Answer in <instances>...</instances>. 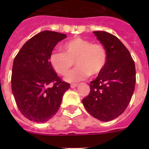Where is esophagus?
<instances>
[{
  "label": "esophagus",
  "instance_id": "esophagus-1",
  "mask_svg": "<svg viewBox=\"0 0 149 149\" xmlns=\"http://www.w3.org/2000/svg\"><path fill=\"white\" fill-rule=\"evenodd\" d=\"M78 86V84H71V88H75Z\"/></svg>",
  "mask_w": 149,
  "mask_h": 149
}]
</instances>
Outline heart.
Listing matches in <instances>:
<instances>
[{
  "label": "heart",
  "mask_w": 149,
  "mask_h": 149,
  "mask_svg": "<svg viewBox=\"0 0 149 149\" xmlns=\"http://www.w3.org/2000/svg\"><path fill=\"white\" fill-rule=\"evenodd\" d=\"M63 52L54 51L51 54L49 62L54 70L61 75H65L73 66L77 68L65 77L69 83H77L91 76L97 75L103 70L107 63V51L100 44L81 38L72 39L62 46Z\"/></svg>",
  "instance_id": "b5f03b06"
}]
</instances>
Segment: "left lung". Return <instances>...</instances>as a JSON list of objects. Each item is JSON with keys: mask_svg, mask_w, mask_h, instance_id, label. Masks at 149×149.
<instances>
[{"mask_svg": "<svg viewBox=\"0 0 149 149\" xmlns=\"http://www.w3.org/2000/svg\"><path fill=\"white\" fill-rule=\"evenodd\" d=\"M107 51V63L94 81L90 93L83 99L87 112L102 122L116 119L127 108L134 94L136 68L131 55L116 36L105 31H94Z\"/></svg>", "mask_w": 149, "mask_h": 149, "instance_id": "left-lung-1", "label": "left lung"}]
</instances>
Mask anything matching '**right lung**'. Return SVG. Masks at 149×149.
<instances>
[{"label":"right lung","mask_w":149,"mask_h":149,"mask_svg":"<svg viewBox=\"0 0 149 149\" xmlns=\"http://www.w3.org/2000/svg\"><path fill=\"white\" fill-rule=\"evenodd\" d=\"M66 35L45 30L29 39L14 59L12 91L22 115L37 123L48 122L61 104L70 87L51 67L49 57L56 45ZM53 83V86L48 85Z\"/></svg>","instance_id":"add662e5"}]
</instances>
